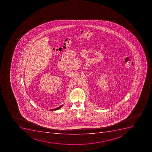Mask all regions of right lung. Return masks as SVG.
I'll use <instances>...</instances> for the list:
<instances>
[{
    "label": "right lung",
    "instance_id": "1",
    "mask_svg": "<svg viewBox=\"0 0 152 152\" xmlns=\"http://www.w3.org/2000/svg\"><path fill=\"white\" fill-rule=\"evenodd\" d=\"M62 106H63V105H61V106L58 107H57L56 108H55V109H54V110H58V109H59V108H61V107Z\"/></svg>",
    "mask_w": 152,
    "mask_h": 152
}]
</instances>
